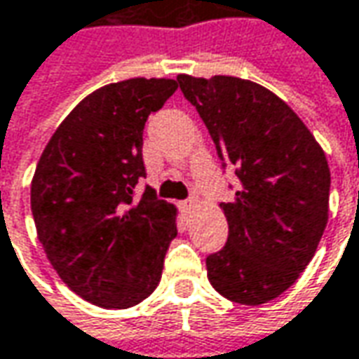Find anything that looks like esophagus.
<instances>
[{"instance_id":"esophagus-1","label":"esophagus","mask_w":359,"mask_h":359,"mask_svg":"<svg viewBox=\"0 0 359 359\" xmlns=\"http://www.w3.org/2000/svg\"><path fill=\"white\" fill-rule=\"evenodd\" d=\"M192 206H194V198H189V201H182V203H180V210H182V215H191Z\"/></svg>"}]
</instances>
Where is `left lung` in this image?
<instances>
[{
  "instance_id": "left-lung-1",
  "label": "left lung",
  "mask_w": 359,
  "mask_h": 359,
  "mask_svg": "<svg viewBox=\"0 0 359 359\" xmlns=\"http://www.w3.org/2000/svg\"><path fill=\"white\" fill-rule=\"evenodd\" d=\"M177 81L241 180L234 198L220 204L229 241L206 258L208 280L232 302H270L298 280L324 234L326 155L302 118L258 83L229 75Z\"/></svg>"
}]
</instances>
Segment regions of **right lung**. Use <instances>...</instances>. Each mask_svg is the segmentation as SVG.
<instances>
[{
  "mask_svg": "<svg viewBox=\"0 0 359 359\" xmlns=\"http://www.w3.org/2000/svg\"><path fill=\"white\" fill-rule=\"evenodd\" d=\"M175 79L111 83L69 113L49 139L32 180L37 238L59 278L87 302L130 308L161 282L177 236V208L144 172L142 129L177 91Z\"/></svg>",
  "mask_w": 359,
  "mask_h": 359,
  "instance_id": "1",
  "label": "right lung"
}]
</instances>
